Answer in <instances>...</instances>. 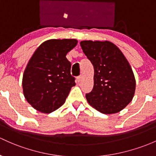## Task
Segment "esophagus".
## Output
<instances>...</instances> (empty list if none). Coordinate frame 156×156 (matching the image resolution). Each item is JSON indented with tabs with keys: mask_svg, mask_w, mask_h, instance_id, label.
I'll return each mask as SVG.
<instances>
[{
	"mask_svg": "<svg viewBox=\"0 0 156 156\" xmlns=\"http://www.w3.org/2000/svg\"><path fill=\"white\" fill-rule=\"evenodd\" d=\"M81 80H82V76H81L76 77V83H80V82L81 81Z\"/></svg>",
	"mask_w": 156,
	"mask_h": 156,
	"instance_id": "esophagus-1",
	"label": "esophagus"
}]
</instances>
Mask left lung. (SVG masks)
Segmentation results:
<instances>
[{
    "instance_id": "obj_1",
    "label": "left lung",
    "mask_w": 156,
    "mask_h": 156,
    "mask_svg": "<svg viewBox=\"0 0 156 156\" xmlns=\"http://www.w3.org/2000/svg\"><path fill=\"white\" fill-rule=\"evenodd\" d=\"M80 45L94 69L93 90L85 95L88 103L105 115L123 110L133 99L136 85L128 60L111 41L85 40Z\"/></svg>"
}]
</instances>
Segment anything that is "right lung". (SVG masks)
<instances>
[{
	"instance_id": "obj_1",
	"label": "right lung",
	"mask_w": 156,
	"mask_h": 156,
	"mask_svg": "<svg viewBox=\"0 0 156 156\" xmlns=\"http://www.w3.org/2000/svg\"><path fill=\"white\" fill-rule=\"evenodd\" d=\"M77 42L73 38L48 40L29 60L23 74V93L36 110L49 114L65 103L71 88L76 85L66 55Z\"/></svg>"
}]
</instances>
